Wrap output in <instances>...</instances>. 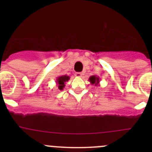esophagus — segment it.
<instances>
[{"label": "esophagus", "instance_id": "1", "mask_svg": "<svg viewBox=\"0 0 152 152\" xmlns=\"http://www.w3.org/2000/svg\"><path fill=\"white\" fill-rule=\"evenodd\" d=\"M82 73H79V72H78V73H75V76H76V77H82Z\"/></svg>", "mask_w": 152, "mask_h": 152}]
</instances>
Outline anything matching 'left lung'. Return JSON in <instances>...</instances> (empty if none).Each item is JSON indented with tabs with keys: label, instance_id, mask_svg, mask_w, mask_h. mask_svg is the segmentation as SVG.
Listing matches in <instances>:
<instances>
[{
	"label": "left lung",
	"instance_id": "1",
	"mask_svg": "<svg viewBox=\"0 0 152 152\" xmlns=\"http://www.w3.org/2000/svg\"><path fill=\"white\" fill-rule=\"evenodd\" d=\"M89 81H90V84H92V85H95V86H99L100 78L99 76H96V75H93V76H91L89 78Z\"/></svg>",
	"mask_w": 152,
	"mask_h": 152
}]
</instances>
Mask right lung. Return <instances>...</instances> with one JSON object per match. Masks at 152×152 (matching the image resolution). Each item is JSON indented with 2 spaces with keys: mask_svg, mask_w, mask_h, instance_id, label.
Here are the masks:
<instances>
[{
  "mask_svg": "<svg viewBox=\"0 0 152 152\" xmlns=\"http://www.w3.org/2000/svg\"><path fill=\"white\" fill-rule=\"evenodd\" d=\"M70 79V77L68 76H66V75H64V76H60L59 77L56 78V85H58V88H59V90H62L63 88L65 86V82H67V81Z\"/></svg>",
  "mask_w": 152,
  "mask_h": 152,
  "instance_id": "add662e5",
  "label": "right lung"
}]
</instances>
